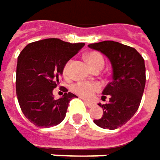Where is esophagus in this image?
<instances>
[{"label": "esophagus", "instance_id": "1", "mask_svg": "<svg viewBox=\"0 0 160 160\" xmlns=\"http://www.w3.org/2000/svg\"><path fill=\"white\" fill-rule=\"evenodd\" d=\"M84 103H85V105H86V106H88L89 108H92L94 106V103L90 102H86V101H84Z\"/></svg>", "mask_w": 160, "mask_h": 160}]
</instances>
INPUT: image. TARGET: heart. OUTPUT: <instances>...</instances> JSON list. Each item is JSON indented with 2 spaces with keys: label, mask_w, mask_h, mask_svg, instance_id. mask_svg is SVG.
Masks as SVG:
<instances>
[{
  "label": "heart",
  "mask_w": 160,
  "mask_h": 160,
  "mask_svg": "<svg viewBox=\"0 0 160 160\" xmlns=\"http://www.w3.org/2000/svg\"><path fill=\"white\" fill-rule=\"evenodd\" d=\"M86 60L88 61L91 68L94 70L96 68H103L104 66V58L99 52L92 51L86 55ZM72 65V61H68L64 68V74L66 76H68L70 73V68ZM101 84L98 83H92V82H84V81H79L76 82V84L72 85L73 92H76L82 98L91 100L92 99L95 94L101 90Z\"/></svg>",
  "instance_id": "obj_1"
}]
</instances>
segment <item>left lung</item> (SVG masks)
Masks as SVG:
<instances>
[{
  "mask_svg": "<svg viewBox=\"0 0 160 160\" xmlns=\"http://www.w3.org/2000/svg\"><path fill=\"white\" fill-rule=\"evenodd\" d=\"M88 47L104 54L112 68V79L102 96V101L109 96V102L99 103L103 115L93 122L103 129L115 130L131 120L140 106L146 83L144 59L134 48L116 41L105 40Z\"/></svg>",
  "mask_w": 160,
  "mask_h": 160,
  "instance_id": "1",
  "label": "left lung"
}]
</instances>
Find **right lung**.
Listing matches in <instances>:
<instances>
[{
  "label": "right lung",
  "instance_id": "1",
  "mask_svg": "<svg viewBox=\"0 0 160 160\" xmlns=\"http://www.w3.org/2000/svg\"><path fill=\"white\" fill-rule=\"evenodd\" d=\"M84 43H69L59 38H46L28 44L18 58L16 92L25 117L37 127L49 128L66 117L69 102L76 94L61 86L64 95L53 96L54 88L70 58Z\"/></svg>",
  "mask_w": 160,
  "mask_h": 160
}]
</instances>
